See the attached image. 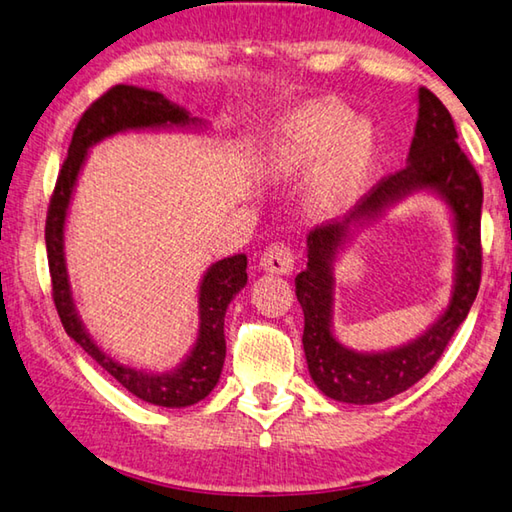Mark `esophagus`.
Masks as SVG:
<instances>
[{"instance_id": "34e87169", "label": "esophagus", "mask_w": 512, "mask_h": 512, "mask_svg": "<svg viewBox=\"0 0 512 512\" xmlns=\"http://www.w3.org/2000/svg\"><path fill=\"white\" fill-rule=\"evenodd\" d=\"M258 265H261V270L272 274H290L292 267H295V256H292L288 242H272V245L263 251L261 263Z\"/></svg>"}]
</instances>
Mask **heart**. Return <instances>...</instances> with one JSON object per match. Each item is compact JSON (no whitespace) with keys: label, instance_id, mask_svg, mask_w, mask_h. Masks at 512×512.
<instances>
[{"label":"heart","instance_id":"obj_1","mask_svg":"<svg viewBox=\"0 0 512 512\" xmlns=\"http://www.w3.org/2000/svg\"><path fill=\"white\" fill-rule=\"evenodd\" d=\"M379 154V138L372 122L354 120V113L335 99L308 102L281 124L274 140L270 165L290 177L315 167L313 199L324 213L347 208L363 190Z\"/></svg>","mask_w":512,"mask_h":512}]
</instances>
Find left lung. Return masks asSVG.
Returning a JSON list of instances; mask_svg holds the SVG:
<instances>
[{
    "mask_svg": "<svg viewBox=\"0 0 512 512\" xmlns=\"http://www.w3.org/2000/svg\"><path fill=\"white\" fill-rule=\"evenodd\" d=\"M429 187L448 199L457 217L459 270L452 304L420 341L386 352L356 355L342 348L330 333L334 251L346 237L348 224L378 214L413 189ZM481 204L479 172L458 145L449 111L429 88H420V117L410 142L408 165L388 174L360 197L342 222L320 224L308 233V265L297 274L295 288L304 308V351L308 372L326 397L345 404H379L408 390L433 370L449 340L472 308L481 286Z\"/></svg>",
    "mask_w": 512,
    "mask_h": 512,
    "instance_id": "obj_1",
    "label": "left lung"
}]
</instances>
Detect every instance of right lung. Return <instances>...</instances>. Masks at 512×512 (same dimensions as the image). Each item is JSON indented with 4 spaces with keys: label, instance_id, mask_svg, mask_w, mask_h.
<instances>
[{
    "label": "right lung",
    "instance_id": "1",
    "mask_svg": "<svg viewBox=\"0 0 512 512\" xmlns=\"http://www.w3.org/2000/svg\"><path fill=\"white\" fill-rule=\"evenodd\" d=\"M186 124H195L186 108L170 102L161 92L136 86L108 88L102 97L95 99L86 108V113L77 122L70 149H67V158L63 161L61 172H58L52 199H49L45 222L52 299L65 333L74 338V342L81 345L90 358H95L117 383H122L124 388L142 401L165 408H183L197 404V401L208 397V392L220 381L226 356L224 315L231 299L247 283V256L238 254L224 258V261H217L206 272L199 288V338L197 345L192 347L190 356L186 358V363L174 372L147 374L131 370V367H124L115 363L113 358H108L90 340V335L81 326L72 304L70 283H67L63 258V226L67 204H70L74 183H77L79 170L83 161H86V152L90 145H95L102 138L113 136L117 131L147 127H186Z\"/></svg>",
    "mask_w": 512,
    "mask_h": 512
}]
</instances>
